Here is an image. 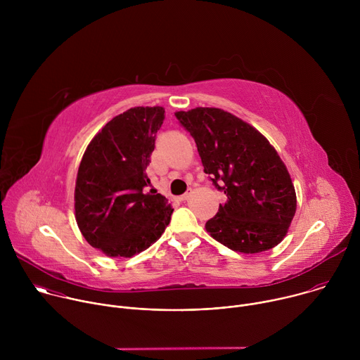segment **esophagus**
Returning <instances> with one entry per match:
<instances>
[{
	"label": "esophagus",
	"mask_w": 360,
	"mask_h": 360,
	"mask_svg": "<svg viewBox=\"0 0 360 360\" xmlns=\"http://www.w3.org/2000/svg\"><path fill=\"white\" fill-rule=\"evenodd\" d=\"M191 193H192V191L189 189L188 192H185L184 195H181V196L178 198V200H181V202H185V200H188V199H189V196H191Z\"/></svg>",
	"instance_id": "obj_1"
}]
</instances>
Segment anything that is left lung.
I'll list each match as a JSON object with an SVG mask.
<instances>
[{
    "label": "left lung",
    "mask_w": 360,
    "mask_h": 360,
    "mask_svg": "<svg viewBox=\"0 0 360 360\" xmlns=\"http://www.w3.org/2000/svg\"><path fill=\"white\" fill-rule=\"evenodd\" d=\"M195 139L203 172L226 195L205 228L226 248L258 253L276 246L296 211L290 175L269 141L219 108L175 114Z\"/></svg>",
    "instance_id": "1"
}]
</instances>
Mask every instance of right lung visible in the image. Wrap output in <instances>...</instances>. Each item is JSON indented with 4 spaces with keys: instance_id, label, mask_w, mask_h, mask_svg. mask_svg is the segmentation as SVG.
Wrapping results in <instances>:
<instances>
[{
    "instance_id": "obj_1",
    "label": "right lung",
    "mask_w": 360,
    "mask_h": 360,
    "mask_svg": "<svg viewBox=\"0 0 360 360\" xmlns=\"http://www.w3.org/2000/svg\"><path fill=\"white\" fill-rule=\"evenodd\" d=\"M162 107H135L112 118L89 142L75 184V219L86 242L112 258L157 242L174 210L157 191L145 192Z\"/></svg>"
}]
</instances>
